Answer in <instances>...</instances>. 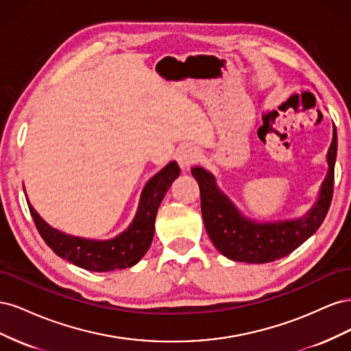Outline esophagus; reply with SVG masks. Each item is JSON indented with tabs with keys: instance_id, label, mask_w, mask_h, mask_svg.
<instances>
[{
	"instance_id": "esophagus-1",
	"label": "esophagus",
	"mask_w": 351,
	"mask_h": 351,
	"mask_svg": "<svg viewBox=\"0 0 351 351\" xmlns=\"http://www.w3.org/2000/svg\"><path fill=\"white\" fill-rule=\"evenodd\" d=\"M200 158H202V154L196 146H184L183 149L180 151V154L177 156V161L183 169H189L190 167L199 162Z\"/></svg>"
}]
</instances>
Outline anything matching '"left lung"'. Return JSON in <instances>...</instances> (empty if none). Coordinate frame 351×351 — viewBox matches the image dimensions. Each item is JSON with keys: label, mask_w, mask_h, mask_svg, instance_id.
<instances>
[{"label": "left lung", "mask_w": 351, "mask_h": 351, "mask_svg": "<svg viewBox=\"0 0 351 351\" xmlns=\"http://www.w3.org/2000/svg\"><path fill=\"white\" fill-rule=\"evenodd\" d=\"M337 159V130L326 154L328 171L313 206L303 217L259 222L243 215L231 199L218 187L208 169L193 167L192 174L200 189L202 217L217 250L234 262L267 263L281 259L300 246L321 227L331 205L334 167Z\"/></svg>", "instance_id": "left-lung-1"}]
</instances>
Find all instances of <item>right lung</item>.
I'll return each instance as SVG.
<instances>
[{
  "instance_id": "add662e5",
  "label": "right lung",
  "mask_w": 351,
  "mask_h": 351,
  "mask_svg": "<svg viewBox=\"0 0 351 351\" xmlns=\"http://www.w3.org/2000/svg\"><path fill=\"white\" fill-rule=\"evenodd\" d=\"M178 176L180 167L176 161H171L151 180H147L130 226L119 236L108 240L66 234L51 227L47 221L40 218L34 206L30 204L27 205L40 237L60 258L93 272L124 269L139 262L149 249L154 239L158 208Z\"/></svg>"
}]
</instances>
